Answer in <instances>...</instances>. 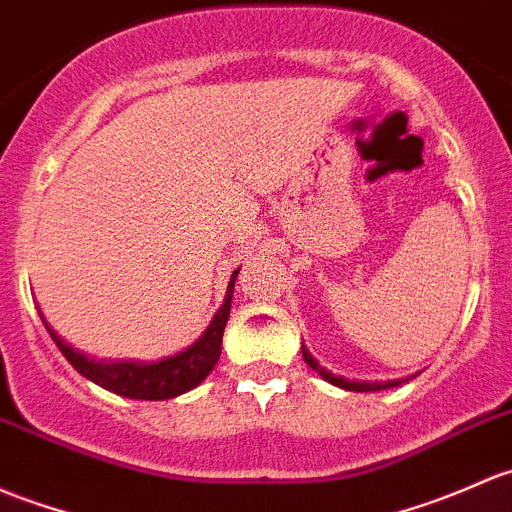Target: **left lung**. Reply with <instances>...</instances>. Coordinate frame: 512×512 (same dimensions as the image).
Wrapping results in <instances>:
<instances>
[{
    "label": "left lung",
    "mask_w": 512,
    "mask_h": 512,
    "mask_svg": "<svg viewBox=\"0 0 512 512\" xmlns=\"http://www.w3.org/2000/svg\"><path fill=\"white\" fill-rule=\"evenodd\" d=\"M301 355H304L306 365H309V368H314L316 373L321 375V378L328 380V383H331V385H338V387H343V390H353V392H378V390H387V387H397V385L402 383V380H390V383H355V380L336 378V375H331V373H328L326 368H321V365H319V360H316L314 355H311L309 351H306L304 346H301Z\"/></svg>",
    "instance_id": "left-lung-1"
}]
</instances>
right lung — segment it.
I'll use <instances>...</instances> for the list:
<instances>
[{"instance_id": "right-lung-1", "label": "right lung", "mask_w": 512, "mask_h": 512, "mask_svg": "<svg viewBox=\"0 0 512 512\" xmlns=\"http://www.w3.org/2000/svg\"><path fill=\"white\" fill-rule=\"evenodd\" d=\"M238 272L240 270L233 272L223 306L215 311L213 321L198 336V341L188 346L186 351L159 360V363H132V360L105 363V360H93L75 351L73 346H68L63 338H58V333L46 321L43 324H46L56 346L61 348V353L68 358V363L83 378L93 380L95 385L117 392V395L129 397V400H171V397L184 395V392L201 385L203 378L213 370V365L218 363L220 343H223V331L225 324H228L230 301H233V287Z\"/></svg>"}]
</instances>
